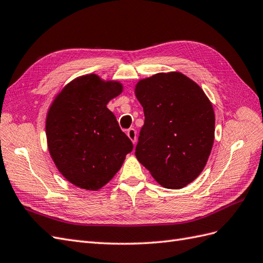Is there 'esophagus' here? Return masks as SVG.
Masks as SVG:
<instances>
[{
  "instance_id": "34e87169",
  "label": "esophagus",
  "mask_w": 263,
  "mask_h": 263,
  "mask_svg": "<svg viewBox=\"0 0 263 263\" xmlns=\"http://www.w3.org/2000/svg\"><path fill=\"white\" fill-rule=\"evenodd\" d=\"M126 134H127V137H129V139L133 142V144H136V142H137V131L134 130L133 127H130V129L126 131Z\"/></svg>"
}]
</instances>
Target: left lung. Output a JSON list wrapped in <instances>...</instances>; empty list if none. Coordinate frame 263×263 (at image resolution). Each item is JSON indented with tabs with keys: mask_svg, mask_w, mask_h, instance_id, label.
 <instances>
[{
	"mask_svg": "<svg viewBox=\"0 0 263 263\" xmlns=\"http://www.w3.org/2000/svg\"><path fill=\"white\" fill-rule=\"evenodd\" d=\"M136 96L143 106L136 157L158 182L181 189L203 170L214 140V112L201 87L182 73L141 80Z\"/></svg>",
	"mask_w": 263,
	"mask_h": 263,
	"instance_id": "1",
	"label": "left lung"
}]
</instances>
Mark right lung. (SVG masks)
<instances>
[{
  "label": "right lung",
  "instance_id": "add662e5",
  "mask_svg": "<svg viewBox=\"0 0 263 263\" xmlns=\"http://www.w3.org/2000/svg\"><path fill=\"white\" fill-rule=\"evenodd\" d=\"M122 92L96 74L67 84L51 105L46 138L59 171L74 185L98 190L114 177L133 144L106 104Z\"/></svg>",
  "mask_w": 263,
  "mask_h": 263
}]
</instances>
